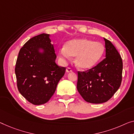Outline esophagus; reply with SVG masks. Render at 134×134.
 Returning <instances> with one entry per match:
<instances>
[{"label":"esophagus","instance_id":"obj_1","mask_svg":"<svg viewBox=\"0 0 134 134\" xmlns=\"http://www.w3.org/2000/svg\"><path fill=\"white\" fill-rule=\"evenodd\" d=\"M73 71V69H71V67H67L66 69V71L67 72H70V71Z\"/></svg>","mask_w":134,"mask_h":134}]
</instances>
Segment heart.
<instances>
[{
	"label": "heart",
	"mask_w": 134,
	"mask_h": 134,
	"mask_svg": "<svg viewBox=\"0 0 134 134\" xmlns=\"http://www.w3.org/2000/svg\"><path fill=\"white\" fill-rule=\"evenodd\" d=\"M104 46L99 42H93L85 38L72 40L67 42L59 51L64 59L76 57L75 63L81 69L87 70L97 64L104 53Z\"/></svg>",
	"instance_id": "heart-1"
}]
</instances>
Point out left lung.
Listing matches in <instances>:
<instances>
[{
  "instance_id": "left-lung-1",
  "label": "left lung",
  "mask_w": 134,
  "mask_h": 134,
  "mask_svg": "<svg viewBox=\"0 0 134 134\" xmlns=\"http://www.w3.org/2000/svg\"><path fill=\"white\" fill-rule=\"evenodd\" d=\"M104 40L105 58L91 69L77 71V91L89 103H101L109 100L118 90L122 80L121 56L110 41L106 38Z\"/></svg>"
}]
</instances>
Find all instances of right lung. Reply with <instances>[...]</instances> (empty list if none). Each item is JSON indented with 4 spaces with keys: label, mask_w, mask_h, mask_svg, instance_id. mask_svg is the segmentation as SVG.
I'll return each mask as SVG.
<instances>
[{
    "label": "right lung",
    "mask_w": 134,
    "mask_h": 134,
    "mask_svg": "<svg viewBox=\"0 0 134 134\" xmlns=\"http://www.w3.org/2000/svg\"><path fill=\"white\" fill-rule=\"evenodd\" d=\"M51 42L49 35L46 34L32 38L20 50L16 61L18 90L34 105L47 102L65 74V67L55 63L57 55ZM40 47L45 51L43 54L38 52Z\"/></svg>",
    "instance_id": "1"
}]
</instances>
